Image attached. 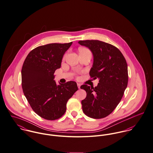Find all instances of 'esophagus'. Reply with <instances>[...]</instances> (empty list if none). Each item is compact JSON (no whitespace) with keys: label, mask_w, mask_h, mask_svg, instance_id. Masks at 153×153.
Masks as SVG:
<instances>
[{"label":"esophagus","mask_w":153,"mask_h":153,"mask_svg":"<svg viewBox=\"0 0 153 153\" xmlns=\"http://www.w3.org/2000/svg\"><path fill=\"white\" fill-rule=\"evenodd\" d=\"M77 86H78V88H80V85H80V83H77Z\"/></svg>","instance_id":"obj_1"}]
</instances>
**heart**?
Segmentation results:
<instances>
[{"instance_id": "b5f03b06", "label": "heart", "mask_w": 153, "mask_h": 153, "mask_svg": "<svg viewBox=\"0 0 153 153\" xmlns=\"http://www.w3.org/2000/svg\"><path fill=\"white\" fill-rule=\"evenodd\" d=\"M87 50H88V49H85V48H80L79 49V51H87ZM65 56H64V58H65Z\"/></svg>"}]
</instances>
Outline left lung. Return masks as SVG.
I'll use <instances>...</instances> for the list:
<instances>
[{"mask_svg":"<svg viewBox=\"0 0 153 153\" xmlns=\"http://www.w3.org/2000/svg\"><path fill=\"white\" fill-rule=\"evenodd\" d=\"M80 45L87 47L94 57L90 76L98 78L99 83L94 87L81 85L86 91L82 101L85 114L93 119H102L111 114L121 101L128 84L126 60L114 46L97 40H80Z\"/></svg>","mask_w":153,"mask_h":153,"instance_id":"8db88e82","label":"left lung"}]
</instances>
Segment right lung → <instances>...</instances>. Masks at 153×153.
<instances>
[{"instance_id":"1","label":"right lung","mask_w":153,"mask_h":153,"mask_svg":"<svg viewBox=\"0 0 153 153\" xmlns=\"http://www.w3.org/2000/svg\"><path fill=\"white\" fill-rule=\"evenodd\" d=\"M71 44L51 43L37 47L23 63V93L34 112L46 120L60 118L66 112L68 99L78 90L75 82L57 85L54 80V73L60 68L63 56Z\"/></svg>"}]
</instances>
